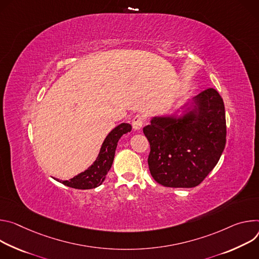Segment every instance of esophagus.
I'll return each instance as SVG.
<instances>
[{"label":"esophagus","mask_w":259,"mask_h":259,"mask_svg":"<svg viewBox=\"0 0 259 259\" xmlns=\"http://www.w3.org/2000/svg\"><path fill=\"white\" fill-rule=\"evenodd\" d=\"M143 123H144V118H143V116H141V115H136L132 121L133 128L135 131H139L143 126Z\"/></svg>","instance_id":"1"}]
</instances>
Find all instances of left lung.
Returning a JSON list of instances; mask_svg holds the SVG:
<instances>
[{"mask_svg":"<svg viewBox=\"0 0 259 259\" xmlns=\"http://www.w3.org/2000/svg\"><path fill=\"white\" fill-rule=\"evenodd\" d=\"M188 104L183 115L155 116L143 128L150 143L151 176L165 187L202 183L225 147V109L218 92L208 89Z\"/></svg>","mask_w":259,"mask_h":259,"instance_id":"left-lung-1","label":"left lung"}]
</instances>
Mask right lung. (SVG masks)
<instances>
[{"label":"right lung","instance_id":"add662e5","mask_svg":"<svg viewBox=\"0 0 259 259\" xmlns=\"http://www.w3.org/2000/svg\"><path fill=\"white\" fill-rule=\"evenodd\" d=\"M131 131L132 125L130 123H121L113 128L106 137L96 161L88 169L70 180L62 181L56 179V181L76 189H92L100 186L112 166L119 139Z\"/></svg>","mask_w":259,"mask_h":259}]
</instances>
